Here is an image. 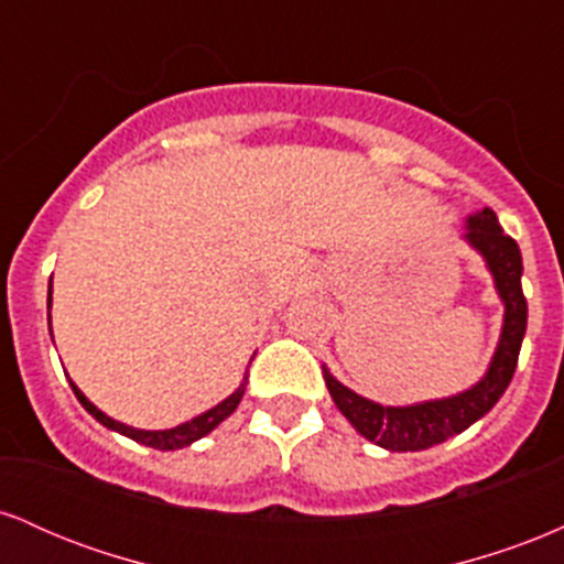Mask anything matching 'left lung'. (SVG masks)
I'll return each mask as SVG.
<instances>
[{
  "instance_id": "8db88e82",
  "label": "left lung",
  "mask_w": 564,
  "mask_h": 564,
  "mask_svg": "<svg viewBox=\"0 0 564 564\" xmlns=\"http://www.w3.org/2000/svg\"><path fill=\"white\" fill-rule=\"evenodd\" d=\"M462 238L482 257L485 268L494 278L498 300L503 304L501 336H498L494 358L480 381H475L469 390L448 394V398L422 400V403L411 405H381L349 390L323 366V379H326L328 392H332V400L341 416L355 426V432H360L384 451H426L453 435H462L498 403V398L507 392L509 381L514 377L528 328L520 246L501 230L496 212L488 206L467 217V232Z\"/></svg>"
}]
</instances>
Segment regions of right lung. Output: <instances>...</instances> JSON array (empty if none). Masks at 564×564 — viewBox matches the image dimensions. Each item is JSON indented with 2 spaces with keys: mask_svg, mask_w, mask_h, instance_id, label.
<instances>
[{
  "mask_svg": "<svg viewBox=\"0 0 564 564\" xmlns=\"http://www.w3.org/2000/svg\"><path fill=\"white\" fill-rule=\"evenodd\" d=\"M50 307H53V281H50V289H47V310ZM47 321H50V315H47ZM50 332H53V326H50ZM70 390H74L76 400H79V403L87 408V413H93L97 422H100L102 426H108V430L119 432V435L134 440V443H140V445H148V448L177 451V448H185V445L196 443V440L209 435L212 430H217V426L223 424L232 411H236L238 403H241L243 392H246V377H243L241 384H238V390L232 392V394H228V398H225L223 403H217L215 408H209V411L198 413V416H193L191 422L172 426V430H138V426L121 424V422H116V419L108 416V413H102L100 408H97L93 400H89L87 394H84L79 387L74 384V381H70Z\"/></svg>",
  "mask_w": 564,
  "mask_h": 564,
  "instance_id": "1",
  "label": "right lung"
}]
</instances>
